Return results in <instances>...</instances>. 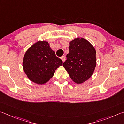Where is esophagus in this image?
I'll return each instance as SVG.
<instances>
[{"label": "esophagus", "instance_id": "obj_1", "mask_svg": "<svg viewBox=\"0 0 124 124\" xmlns=\"http://www.w3.org/2000/svg\"><path fill=\"white\" fill-rule=\"evenodd\" d=\"M61 59L62 60V62H65V59H65V56H62V57H61Z\"/></svg>", "mask_w": 124, "mask_h": 124}]
</instances>
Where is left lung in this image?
Returning a JSON list of instances; mask_svg holds the SVG:
<instances>
[{"mask_svg": "<svg viewBox=\"0 0 124 124\" xmlns=\"http://www.w3.org/2000/svg\"><path fill=\"white\" fill-rule=\"evenodd\" d=\"M66 59L62 65L77 84H82L89 79L96 66V50L83 38H76L70 41Z\"/></svg>", "mask_w": 124, "mask_h": 124, "instance_id": "1", "label": "left lung"}]
</instances>
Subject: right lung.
<instances>
[{
	"mask_svg": "<svg viewBox=\"0 0 124 124\" xmlns=\"http://www.w3.org/2000/svg\"><path fill=\"white\" fill-rule=\"evenodd\" d=\"M62 65V61L55 55V51L46 41H39L25 52L23 68L30 81L45 84L52 78L56 69Z\"/></svg>",
	"mask_w": 124,
	"mask_h": 124,
	"instance_id": "obj_1",
	"label": "right lung"
}]
</instances>
